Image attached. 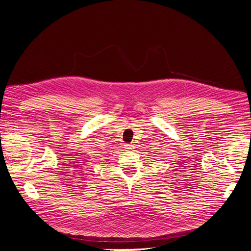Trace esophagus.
Returning <instances> with one entry per match:
<instances>
[{"mask_svg": "<svg viewBox=\"0 0 251 251\" xmlns=\"http://www.w3.org/2000/svg\"><path fill=\"white\" fill-rule=\"evenodd\" d=\"M126 150H133L134 149V146H133V144H126Z\"/></svg>", "mask_w": 251, "mask_h": 251, "instance_id": "1", "label": "esophagus"}]
</instances>
